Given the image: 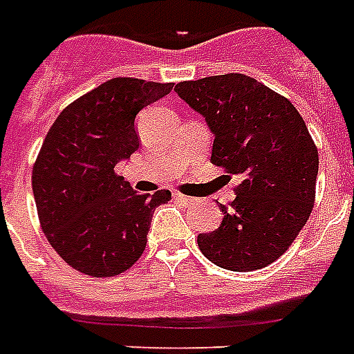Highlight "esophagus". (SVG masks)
<instances>
[{"mask_svg":"<svg viewBox=\"0 0 354 354\" xmlns=\"http://www.w3.org/2000/svg\"><path fill=\"white\" fill-rule=\"evenodd\" d=\"M172 196H174V200H178V202H182V204H189V202H191V198L182 193H174Z\"/></svg>","mask_w":354,"mask_h":354,"instance_id":"34e87169","label":"esophagus"}]
</instances>
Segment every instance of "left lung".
<instances>
[{
  "mask_svg": "<svg viewBox=\"0 0 354 354\" xmlns=\"http://www.w3.org/2000/svg\"><path fill=\"white\" fill-rule=\"evenodd\" d=\"M176 93L215 133L211 163L236 176L218 230L200 233L211 263L233 272L268 266L288 250L316 198L318 149L294 104L242 73L185 80Z\"/></svg>",
  "mask_w": 354,
  "mask_h": 354,
  "instance_id": "1",
  "label": "left lung"
}]
</instances>
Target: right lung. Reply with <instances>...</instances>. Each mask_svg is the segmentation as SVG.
<instances>
[{"label": "right lung", "mask_w": 354, "mask_h": 354, "mask_svg": "<svg viewBox=\"0 0 354 354\" xmlns=\"http://www.w3.org/2000/svg\"><path fill=\"white\" fill-rule=\"evenodd\" d=\"M174 88L118 77L66 106L32 167V193L44 235L71 266L112 277L147 246L152 213L169 191L139 194L115 172L139 149L136 115Z\"/></svg>", "instance_id": "obj_1"}]
</instances>
